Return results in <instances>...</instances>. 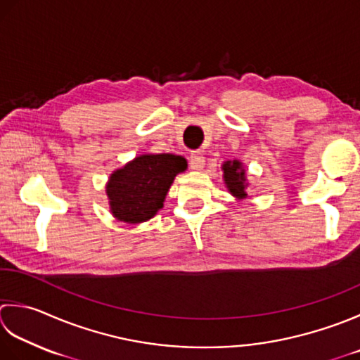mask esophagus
I'll use <instances>...</instances> for the list:
<instances>
[{"label": "esophagus", "instance_id": "esophagus-1", "mask_svg": "<svg viewBox=\"0 0 360 360\" xmlns=\"http://www.w3.org/2000/svg\"><path fill=\"white\" fill-rule=\"evenodd\" d=\"M204 162L206 160H204V156L201 151H193L192 154H190V168H192V170H195V172L202 170Z\"/></svg>", "mask_w": 360, "mask_h": 360}]
</instances>
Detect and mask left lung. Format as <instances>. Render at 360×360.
<instances>
[{"instance_id": "8db88e82", "label": "left lung", "mask_w": 360, "mask_h": 360, "mask_svg": "<svg viewBox=\"0 0 360 360\" xmlns=\"http://www.w3.org/2000/svg\"><path fill=\"white\" fill-rule=\"evenodd\" d=\"M223 170V179L224 184H226L231 195H234L236 198L243 200L248 196L246 193V187H248V182H246L245 176V168L240 160H226L221 167Z\"/></svg>"}]
</instances>
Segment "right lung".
<instances>
[{
	"label": "right lung",
	"mask_w": 360,
	"mask_h": 360,
	"mask_svg": "<svg viewBox=\"0 0 360 360\" xmlns=\"http://www.w3.org/2000/svg\"><path fill=\"white\" fill-rule=\"evenodd\" d=\"M187 160L174 154H140L110 174L108 193L117 220L137 224L148 221L164 207L176 174L186 172Z\"/></svg>",
	"instance_id": "obj_1"
}]
</instances>
